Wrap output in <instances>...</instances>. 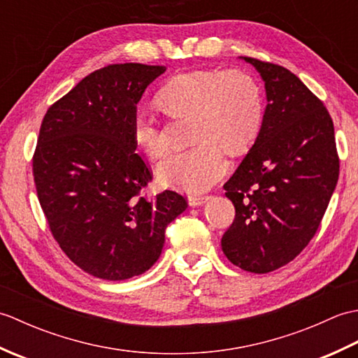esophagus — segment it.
<instances>
[{"label":"esophagus","mask_w":358,"mask_h":358,"mask_svg":"<svg viewBox=\"0 0 358 358\" xmlns=\"http://www.w3.org/2000/svg\"><path fill=\"white\" fill-rule=\"evenodd\" d=\"M187 200L191 206H201L209 200V195H189Z\"/></svg>","instance_id":"esophagus-1"}]
</instances>
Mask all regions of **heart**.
Listing matches in <instances>:
<instances>
[{"mask_svg":"<svg viewBox=\"0 0 358 358\" xmlns=\"http://www.w3.org/2000/svg\"><path fill=\"white\" fill-rule=\"evenodd\" d=\"M157 104L171 117H189L192 148L169 152L157 167L166 185L189 192L206 191L227 171L223 148L240 152L252 143L263 123L262 89L243 71L200 69L167 80ZM132 138L150 158L163 155L166 140L154 113L138 108L132 115Z\"/></svg>","mask_w":358,"mask_h":358,"instance_id":"b5f03b06","label":"heart"}]
</instances>
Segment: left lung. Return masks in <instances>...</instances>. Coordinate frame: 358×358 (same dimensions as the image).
<instances>
[{
	"mask_svg": "<svg viewBox=\"0 0 358 358\" xmlns=\"http://www.w3.org/2000/svg\"><path fill=\"white\" fill-rule=\"evenodd\" d=\"M266 87L262 129L223 186L235 206L222 238L227 260L268 273L313 240L337 186L340 159L328 109L286 67L245 57Z\"/></svg>",
	"mask_w": 358,
	"mask_h": 358,
	"instance_id": "8db88e82",
	"label": "left lung"
}]
</instances>
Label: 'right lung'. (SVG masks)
Masks as SVG:
<instances>
[{
    "instance_id": "add662e5",
    "label": "right lung",
    "mask_w": 358,
    "mask_h": 358,
    "mask_svg": "<svg viewBox=\"0 0 358 358\" xmlns=\"http://www.w3.org/2000/svg\"><path fill=\"white\" fill-rule=\"evenodd\" d=\"M166 71L110 64L83 78L45 112L32 158L49 229L85 272L120 281L146 272L166 227L187 208L173 191L141 195L150 167L135 154L131 123L146 87Z\"/></svg>"
}]
</instances>
